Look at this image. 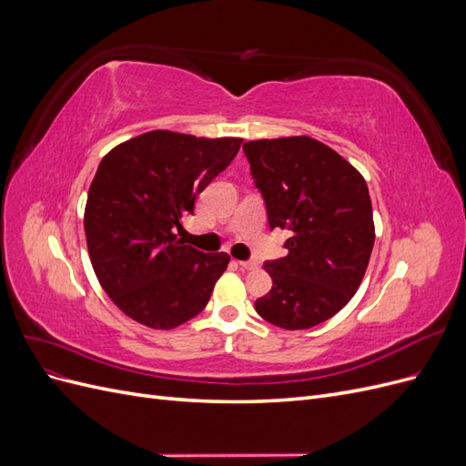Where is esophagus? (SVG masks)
Instances as JSON below:
<instances>
[{
  "mask_svg": "<svg viewBox=\"0 0 466 466\" xmlns=\"http://www.w3.org/2000/svg\"><path fill=\"white\" fill-rule=\"evenodd\" d=\"M238 266H241L243 270H257L258 262L257 260H238Z\"/></svg>",
  "mask_w": 466,
  "mask_h": 466,
  "instance_id": "34e87169",
  "label": "esophagus"
}]
</instances>
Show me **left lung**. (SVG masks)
Segmentation results:
<instances>
[{
	"instance_id": "obj_1",
	"label": "left lung",
	"mask_w": 466,
	"mask_h": 466,
	"mask_svg": "<svg viewBox=\"0 0 466 466\" xmlns=\"http://www.w3.org/2000/svg\"><path fill=\"white\" fill-rule=\"evenodd\" d=\"M270 228L288 229V255L264 264L272 289L257 313L286 330L334 317L354 298L375 243L365 178L340 153L309 136L243 146Z\"/></svg>"
}]
</instances>
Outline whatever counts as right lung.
Listing matches in <instances>:
<instances>
[{"mask_svg": "<svg viewBox=\"0 0 466 466\" xmlns=\"http://www.w3.org/2000/svg\"><path fill=\"white\" fill-rule=\"evenodd\" d=\"M241 137L153 130L110 149L87 194V248L98 284L124 315L171 330L208 305L229 264L178 233L194 200L228 167Z\"/></svg>", "mask_w": 466, "mask_h": 466, "instance_id": "1", "label": "right lung"}]
</instances>
